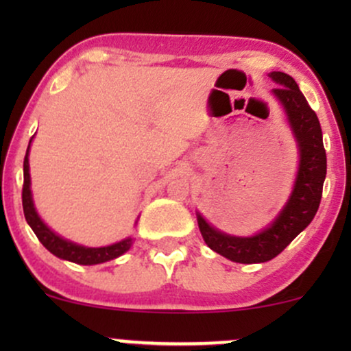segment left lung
Returning <instances> with one entry per match:
<instances>
[{"mask_svg": "<svg viewBox=\"0 0 351 351\" xmlns=\"http://www.w3.org/2000/svg\"><path fill=\"white\" fill-rule=\"evenodd\" d=\"M269 75L280 84V87L274 88V95L287 112L289 122L299 142L300 167L291 199L272 226L252 237L224 234L209 226L203 216L198 215V226L204 243L215 252L241 264L267 263L279 256L295 236L308 226L320 206L322 189L327 175V153L317 114L291 75L279 71L271 72Z\"/></svg>", "mask_w": 351, "mask_h": 351, "instance_id": "8db88e82", "label": "left lung"}]
</instances>
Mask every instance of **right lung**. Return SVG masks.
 I'll use <instances>...</instances> for the list:
<instances>
[{
	"mask_svg": "<svg viewBox=\"0 0 351 351\" xmlns=\"http://www.w3.org/2000/svg\"><path fill=\"white\" fill-rule=\"evenodd\" d=\"M31 145V142H29ZM27 153H29V147L26 150V156H24V183H23V211L24 217H26L27 224L34 231V234L38 236V239L41 241V244L47 251L54 254V256L60 257V259L71 261V263L82 264V265H94V264H102L107 261L115 259V257L122 256L125 251H128L132 245V239L120 241V243L107 245V247H84V245H77L71 241L62 239L58 234L51 231L46 224L43 223L41 217L36 213L33 198H31V180H29V162H27Z\"/></svg>",
	"mask_w": 351,
	"mask_h": 351,
	"instance_id": "right-lung-1",
	"label": "right lung"
}]
</instances>
